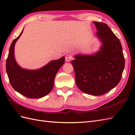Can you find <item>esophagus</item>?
Returning a JSON list of instances; mask_svg holds the SVG:
<instances>
[{
  "instance_id": "obj_1",
  "label": "esophagus",
  "mask_w": 135,
  "mask_h": 135,
  "mask_svg": "<svg viewBox=\"0 0 135 135\" xmlns=\"http://www.w3.org/2000/svg\"><path fill=\"white\" fill-rule=\"evenodd\" d=\"M72 59L73 57L70 55H66V56H65V61H66V62H69V61L71 60Z\"/></svg>"
}]
</instances>
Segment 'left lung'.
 Instances as JSON below:
<instances>
[{"label":"left lung","instance_id":"left-lung-1","mask_svg":"<svg viewBox=\"0 0 135 135\" xmlns=\"http://www.w3.org/2000/svg\"><path fill=\"white\" fill-rule=\"evenodd\" d=\"M93 23L96 36L102 43L100 51L92 55H75L71 64L78 87L84 93L100 96L119 83L125 60L120 40L107 24Z\"/></svg>","mask_w":135,"mask_h":135}]
</instances>
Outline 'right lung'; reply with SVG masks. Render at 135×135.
I'll use <instances>...</instances> for the list:
<instances>
[{
	"mask_svg": "<svg viewBox=\"0 0 135 135\" xmlns=\"http://www.w3.org/2000/svg\"><path fill=\"white\" fill-rule=\"evenodd\" d=\"M21 34L12 42L6 62V70L12 87L30 99H39L50 93L54 85L57 73L65 62V57L51 61L44 66L34 70L20 67L15 59V46Z\"/></svg>",
	"mask_w": 135,
	"mask_h": 135,
	"instance_id": "add662e5",
	"label": "right lung"
}]
</instances>
